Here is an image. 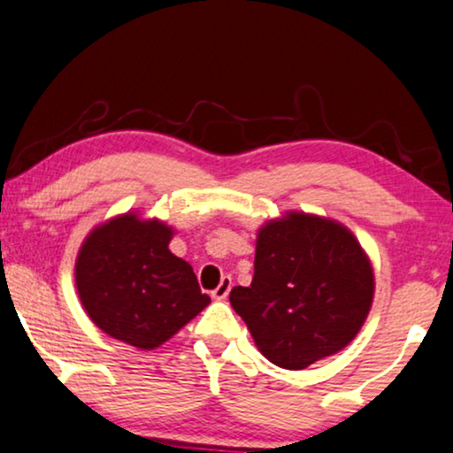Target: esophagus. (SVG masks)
Returning <instances> with one entry per match:
<instances>
[{
    "label": "esophagus",
    "mask_w": 453,
    "mask_h": 453,
    "mask_svg": "<svg viewBox=\"0 0 453 453\" xmlns=\"http://www.w3.org/2000/svg\"><path fill=\"white\" fill-rule=\"evenodd\" d=\"M230 290H232V278L230 276H223L219 286H217V288L213 290V299H219V301L226 299V296L230 295Z\"/></svg>",
    "instance_id": "34e87169"
}]
</instances>
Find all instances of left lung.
<instances>
[{"instance_id":"1","label":"left lung","mask_w":453,"mask_h":453,"mask_svg":"<svg viewBox=\"0 0 453 453\" xmlns=\"http://www.w3.org/2000/svg\"><path fill=\"white\" fill-rule=\"evenodd\" d=\"M372 296L374 273L353 234L288 213L257 234L253 282L234 286L230 303L269 362L303 370L355 339Z\"/></svg>"}]
</instances>
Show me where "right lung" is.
I'll list each match as a JSON object with an SVG mask.
<instances>
[{
  "mask_svg": "<svg viewBox=\"0 0 453 453\" xmlns=\"http://www.w3.org/2000/svg\"><path fill=\"white\" fill-rule=\"evenodd\" d=\"M173 230L125 213L85 238L74 282L91 322L112 339L157 349L209 305L190 263L169 250Z\"/></svg>",
  "mask_w": 453,
  "mask_h": 453,
  "instance_id": "1",
  "label": "right lung"
}]
</instances>
